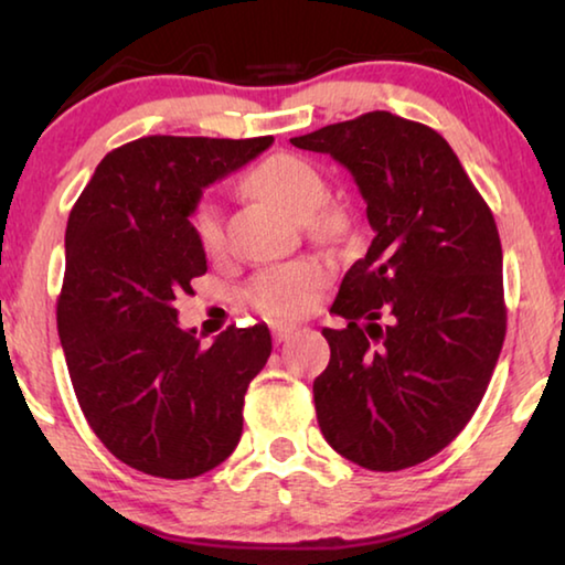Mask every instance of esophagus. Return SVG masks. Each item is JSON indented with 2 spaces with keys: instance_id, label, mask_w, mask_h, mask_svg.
<instances>
[{
  "instance_id": "1",
  "label": "esophagus",
  "mask_w": 565,
  "mask_h": 565,
  "mask_svg": "<svg viewBox=\"0 0 565 565\" xmlns=\"http://www.w3.org/2000/svg\"><path fill=\"white\" fill-rule=\"evenodd\" d=\"M271 331H274V339L276 341H286V339H291L299 329H296L294 323H274Z\"/></svg>"
}]
</instances>
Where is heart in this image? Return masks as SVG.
Here are the masks:
<instances>
[{
  "label": "heart",
  "instance_id": "b5f03b06",
  "mask_svg": "<svg viewBox=\"0 0 565 565\" xmlns=\"http://www.w3.org/2000/svg\"><path fill=\"white\" fill-rule=\"evenodd\" d=\"M244 186L296 218H309L319 234H333L339 228L337 212L321 209L329 196L327 179L311 161L301 157L271 154L262 159L244 177ZM191 226L209 256L222 254L224 222L216 204H199L191 216ZM327 279L329 266L321 259H299L259 274L246 286L244 296L264 317L294 319L311 309Z\"/></svg>",
  "mask_w": 565,
  "mask_h": 565
}]
</instances>
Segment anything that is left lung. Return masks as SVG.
Instances as JSON below:
<instances>
[{"label":"left lung","instance_id":"1","mask_svg":"<svg viewBox=\"0 0 565 565\" xmlns=\"http://www.w3.org/2000/svg\"><path fill=\"white\" fill-rule=\"evenodd\" d=\"M294 147L351 171L374 242L343 276L313 381L321 434L369 471H401L463 431L505 337L499 228L448 141L391 111L329 124Z\"/></svg>","mask_w":565,"mask_h":565}]
</instances>
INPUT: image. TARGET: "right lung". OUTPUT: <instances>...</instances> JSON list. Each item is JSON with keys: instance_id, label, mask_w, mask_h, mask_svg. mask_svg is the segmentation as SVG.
<instances>
[{"instance_id": "1", "label": "right lung", "mask_w": 565, "mask_h": 565, "mask_svg": "<svg viewBox=\"0 0 565 565\" xmlns=\"http://www.w3.org/2000/svg\"><path fill=\"white\" fill-rule=\"evenodd\" d=\"M274 137H145L109 151L66 222L56 329L76 401L109 451L141 473L194 478L242 438L244 394L271 356L266 323L212 347L174 299L206 274L189 216L202 191Z\"/></svg>"}]
</instances>
